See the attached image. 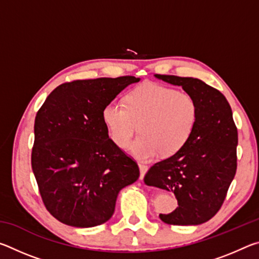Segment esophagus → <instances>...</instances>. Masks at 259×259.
Masks as SVG:
<instances>
[{"label": "esophagus", "instance_id": "esophagus-1", "mask_svg": "<svg viewBox=\"0 0 259 259\" xmlns=\"http://www.w3.org/2000/svg\"><path fill=\"white\" fill-rule=\"evenodd\" d=\"M148 166L146 164H143V163H139V170H140V179H143L144 176H145V174L147 171Z\"/></svg>", "mask_w": 259, "mask_h": 259}]
</instances>
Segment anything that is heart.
Here are the masks:
<instances>
[{
  "mask_svg": "<svg viewBox=\"0 0 259 259\" xmlns=\"http://www.w3.org/2000/svg\"><path fill=\"white\" fill-rule=\"evenodd\" d=\"M102 117L116 146L126 147L139 160H151L160 153L169 157L186 145L198 120V104L193 96L174 88L146 82L124 96L123 105H105Z\"/></svg>",
  "mask_w": 259,
  "mask_h": 259,
  "instance_id": "obj_1",
  "label": "heart"
}]
</instances>
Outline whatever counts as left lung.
I'll list each match as a JSON object with an SVG mask.
<instances>
[{
    "mask_svg": "<svg viewBox=\"0 0 259 259\" xmlns=\"http://www.w3.org/2000/svg\"><path fill=\"white\" fill-rule=\"evenodd\" d=\"M181 85L198 104V120L190 140L177 154L157 162L145 175L147 185L171 191L178 207L160 214L170 225H199L208 222L224 203L235 176L238 129L229 102L221 91L193 77L161 75Z\"/></svg>",
    "mask_w": 259,
    "mask_h": 259,
    "instance_id": "obj_1",
    "label": "left lung"
}]
</instances>
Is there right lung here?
<instances>
[{
  "label": "right lung",
  "instance_id": "add662e5",
  "mask_svg": "<svg viewBox=\"0 0 259 259\" xmlns=\"http://www.w3.org/2000/svg\"><path fill=\"white\" fill-rule=\"evenodd\" d=\"M135 76L57 87L34 123L32 169L46 208L64 224L93 227L112 217L119 192L139 177L137 162L108 137L102 117Z\"/></svg>",
  "mask_w": 259,
  "mask_h": 259
}]
</instances>
